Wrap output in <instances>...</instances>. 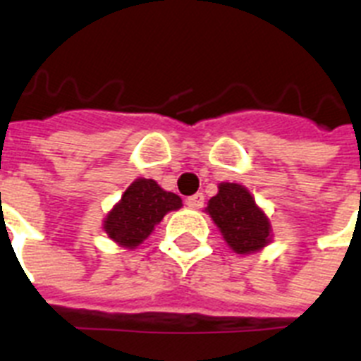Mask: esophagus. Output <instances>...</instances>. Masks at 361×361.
<instances>
[{"mask_svg":"<svg viewBox=\"0 0 361 361\" xmlns=\"http://www.w3.org/2000/svg\"><path fill=\"white\" fill-rule=\"evenodd\" d=\"M187 205L190 207V209H202L203 207V203H205V196H203L202 192H196L194 194V196H189V198H187Z\"/></svg>","mask_w":361,"mask_h":361,"instance_id":"34e87169","label":"esophagus"}]
</instances>
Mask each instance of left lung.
Listing matches in <instances>:
<instances>
[{"instance_id":"8db88e82","label":"left lung","mask_w":361,"mask_h":361,"mask_svg":"<svg viewBox=\"0 0 361 361\" xmlns=\"http://www.w3.org/2000/svg\"><path fill=\"white\" fill-rule=\"evenodd\" d=\"M218 189L214 198L209 200L207 212L234 252L249 255L267 245L271 225L249 190L236 183H219Z\"/></svg>"}]
</instances>
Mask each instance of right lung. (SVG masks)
Listing matches in <instances>:
<instances>
[{
	"instance_id": "obj_1",
	"label": "right lung",
	"mask_w": 361,
	"mask_h": 361,
	"mask_svg": "<svg viewBox=\"0 0 361 361\" xmlns=\"http://www.w3.org/2000/svg\"><path fill=\"white\" fill-rule=\"evenodd\" d=\"M180 207V196L163 190L154 180L140 178L125 190L121 202L106 216L103 228L120 245L134 249L152 233L163 216Z\"/></svg>"
}]
</instances>
